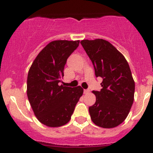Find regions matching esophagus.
<instances>
[{"label":"esophagus","mask_w":153,"mask_h":153,"mask_svg":"<svg viewBox=\"0 0 153 153\" xmlns=\"http://www.w3.org/2000/svg\"><path fill=\"white\" fill-rule=\"evenodd\" d=\"M83 93H84L85 94H87V93H90V90H88V89H86V90H83Z\"/></svg>","instance_id":"obj_1"}]
</instances>
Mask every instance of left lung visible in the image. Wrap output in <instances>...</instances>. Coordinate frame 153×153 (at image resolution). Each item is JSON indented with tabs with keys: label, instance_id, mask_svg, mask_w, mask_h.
I'll return each mask as SVG.
<instances>
[{
	"label": "left lung",
	"instance_id": "obj_1",
	"mask_svg": "<svg viewBox=\"0 0 153 153\" xmlns=\"http://www.w3.org/2000/svg\"><path fill=\"white\" fill-rule=\"evenodd\" d=\"M80 44L93 63L96 76L102 78L100 91H93L97 100L89 107L92 121L102 128H114L126 120L134 100L135 83L129 63L106 40H83Z\"/></svg>",
	"mask_w": 153,
	"mask_h": 153
}]
</instances>
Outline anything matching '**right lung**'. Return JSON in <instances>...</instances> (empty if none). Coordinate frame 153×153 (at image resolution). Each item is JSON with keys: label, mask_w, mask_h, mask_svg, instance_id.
<instances>
[{"label": "right lung", "mask_w": 153, "mask_h": 153, "mask_svg": "<svg viewBox=\"0 0 153 153\" xmlns=\"http://www.w3.org/2000/svg\"><path fill=\"white\" fill-rule=\"evenodd\" d=\"M79 44V40L51 42L39 53L29 70L28 100L37 120L47 126L67 124L83 95L81 86L60 84L67 60Z\"/></svg>", "instance_id": "add662e5"}]
</instances>
